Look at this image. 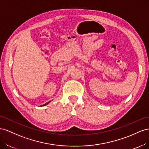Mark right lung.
<instances>
[{
  "mask_svg": "<svg viewBox=\"0 0 149 149\" xmlns=\"http://www.w3.org/2000/svg\"><path fill=\"white\" fill-rule=\"evenodd\" d=\"M50 102H48L47 103H46V104H44V105H41V106H45V105H47V104Z\"/></svg>",
  "mask_w": 149,
  "mask_h": 149,
  "instance_id": "1",
  "label": "right lung"
}]
</instances>
